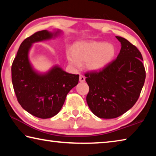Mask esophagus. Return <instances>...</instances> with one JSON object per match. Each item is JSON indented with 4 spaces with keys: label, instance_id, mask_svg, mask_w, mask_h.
<instances>
[{
    "label": "esophagus",
    "instance_id": "34e87169",
    "mask_svg": "<svg viewBox=\"0 0 156 156\" xmlns=\"http://www.w3.org/2000/svg\"><path fill=\"white\" fill-rule=\"evenodd\" d=\"M84 80H85V78H84V76H83V75H80V77H79V81L80 82H84Z\"/></svg>",
    "mask_w": 156,
    "mask_h": 156
}]
</instances>
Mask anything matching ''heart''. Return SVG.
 <instances>
[{
  "label": "heart",
  "mask_w": 156,
  "mask_h": 156,
  "mask_svg": "<svg viewBox=\"0 0 156 156\" xmlns=\"http://www.w3.org/2000/svg\"><path fill=\"white\" fill-rule=\"evenodd\" d=\"M115 55L113 44L105 42H81L73 50L67 53V60L73 68L78 69L85 62L87 69L93 72L102 70L112 62Z\"/></svg>",
  "instance_id": "b5f03b06"
}]
</instances>
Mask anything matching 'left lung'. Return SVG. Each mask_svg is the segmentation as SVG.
Instances as JSON below:
<instances>
[{
    "instance_id": "1",
    "label": "left lung",
    "mask_w": 156,
    "mask_h": 156,
    "mask_svg": "<svg viewBox=\"0 0 156 156\" xmlns=\"http://www.w3.org/2000/svg\"><path fill=\"white\" fill-rule=\"evenodd\" d=\"M115 38L121 44L116 59L99 72L85 73L88 106L97 117L105 119L117 118L135 105L146 77L138 48L122 37Z\"/></svg>"
}]
</instances>
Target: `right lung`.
<instances>
[{"label":"right lung","mask_w":156,"mask_h":156,"mask_svg":"<svg viewBox=\"0 0 156 156\" xmlns=\"http://www.w3.org/2000/svg\"><path fill=\"white\" fill-rule=\"evenodd\" d=\"M62 34L43 30L34 34L20 45L12 66L13 87L19 104L37 118H51L58 113L67 94L78 83L79 75L65 72L54 65L45 73L36 71L31 64L29 52L32 44L55 38Z\"/></svg>","instance_id":"obj_1"}]
</instances>
